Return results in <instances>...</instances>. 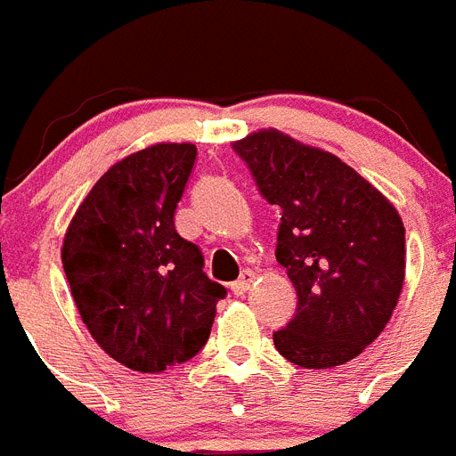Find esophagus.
Listing matches in <instances>:
<instances>
[{
  "mask_svg": "<svg viewBox=\"0 0 456 456\" xmlns=\"http://www.w3.org/2000/svg\"><path fill=\"white\" fill-rule=\"evenodd\" d=\"M253 283H256V272H253V269H244V272H241V276L231 285V289L235 294H247L248 289H251Z\"/></svg>",
  "mask_w": 456,
  "mask_h": 456,
  "instance_id": "34e87169",
  "label": "esophagus"
}]
</instances>
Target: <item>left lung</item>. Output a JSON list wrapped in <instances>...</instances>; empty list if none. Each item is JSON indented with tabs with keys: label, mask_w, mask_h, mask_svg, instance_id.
<instances>
[{
	"label": "left lung",
	"mask_w": 456,
	"mask_h": 456,
	"mask_svg": "<svg viewBox=\"0 0 456 456\" xmlns=\"http://www.w3.org/2000/svg\"><path fill=\"white\" fill-rule=\"evenodd\" d=\"M257 189L281 208L276 260L297 289V315L273 333L289 363H347L390 322L406 269L395 205L340 157L273 127L232 141Z\"/></svg>",
	"instance_id": "1"
}]
</instances>
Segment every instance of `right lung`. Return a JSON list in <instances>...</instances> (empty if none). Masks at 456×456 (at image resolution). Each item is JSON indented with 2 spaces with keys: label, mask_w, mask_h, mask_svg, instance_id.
Wrapping results in <instances>:
<instances>
[{
  "label": "right lung",
  "mask_w": 456,
  "mask_h": 456,
  "mask_svg": "<svg viewBox=\"0 0 456 456\" xmlns=\"http://www.w3.org/2000/svg\"><path fill=\"white\" fill-rule=\"evenodd\" d=\"M193 143H155L93 184L63 237L61 263L79 317L109 356L164 372L203 349L224 285L173 216L191 175Z\"/></svg>",
  "instance_id": "1"
}]
</instances>
